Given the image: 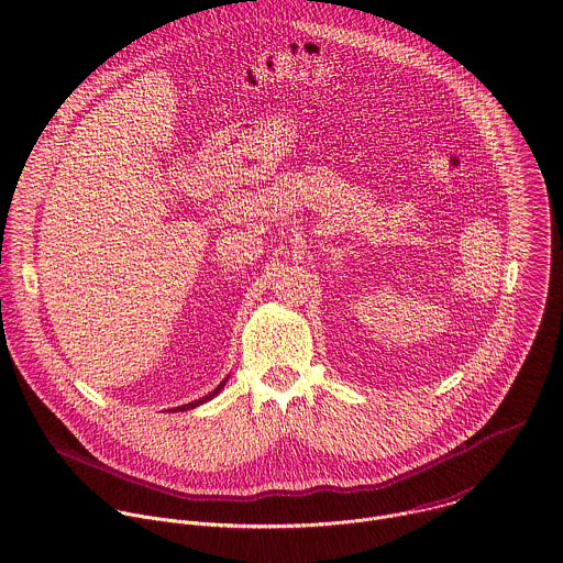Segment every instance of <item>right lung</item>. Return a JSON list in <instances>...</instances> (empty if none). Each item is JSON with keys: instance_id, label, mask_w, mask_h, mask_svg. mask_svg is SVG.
Segmentation results:
<instances>
[{"instance_id": "obj_1", "label": "right lung", "mask_w": 563, "mask_h": 563, "mask_svg": "<svg viewBox=\"0 0 563 563\" xmlns=\"http://www.w3.org/2000/svg\"><path fill=\"white\" fill-rule=\"evenodd\" d=\"M224 382H227V379H222V382H220V384H218V386H216V388H213L209 395H205V397H200V399H196V401H191V404H184V406H179V408H175V410H188V408H194V406H198V404H202V401L211 399V397H213V395H216V393H218V390L224 386Z\"/></svg>"}]
</instances>
